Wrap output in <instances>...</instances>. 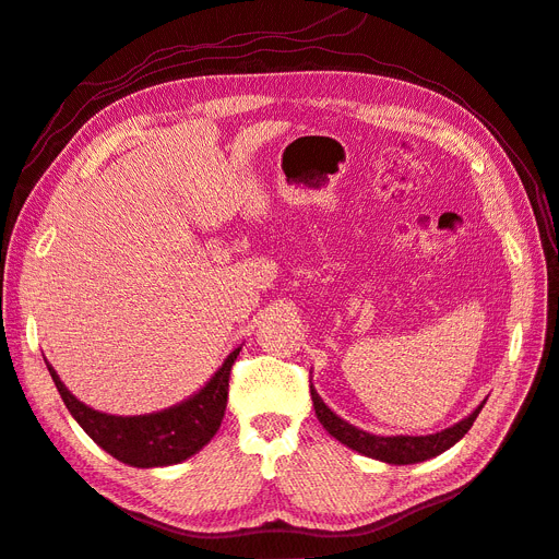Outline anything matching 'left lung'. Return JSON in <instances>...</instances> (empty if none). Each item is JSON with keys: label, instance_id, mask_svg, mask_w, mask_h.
Wrapping results in <instances>:
<instances>
[{"label": "left lung", "instance_id": "8db88e82", "mask_svg": "<svg viewBox=\"0 0 559 559\" xmlns=\"http://www.w3.org/2000/svg\"><path fill=\"white\" fill-rule=\"evenodd\" d=\"M310 394H312V405L317 419L324 425V429L341 441L343 445L352 448L354 452H359L364 456H370V460H378L384 464H394V466H403V464H419L433 460V456L443 454L445 450H450L454 443H460L464 433L473 427L478 413L483 411L485 401L473 411L468 417L460 419L456 425L436 431V433H427V436H378L364 431L359 427L349 425L343 417H337L329 405L321 401V396L317 394V389L310 384Z\"/></svg>", "mask_w": 559, "mask_h": 559}]
</instances>
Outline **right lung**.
<instances>
[{
    "label": "right lung",
    "instance_id": "add662e5",
    "mask_svg": "<svg viewBox=\"0 0 559 559\" xmlns=\"http://www.w3.org/2000/svg\"><path fill=\"white\" fill-rule=\"evenodd\" d=\"M242 347L233 349L222 368L198 389L189 399H183L170 408L148 415H109L93 411L91 405L81 403L70 389L62 384L56 368L46 361L50 378L67 405V411L79 421L93 441L116 456L118 462L138 468L173 466L189 460L205 448L214 433L222 427V419L228 403V378L230 368L238 359Z\"/></svg>",
    "mask_w": 559,
    "mask_h": 559
}]
</instances>
